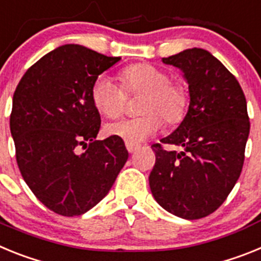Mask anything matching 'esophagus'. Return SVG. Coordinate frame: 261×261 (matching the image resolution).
Listing matches in <instances>:
<instances>
[{
    "label": "esophagus",
    "instance_id": "obj_1",
    "mask_svg": "<svg viewBox=\"0 0 261 261\" xmlns=\"http://www.w3.org/2000/svg\"><path fill=\"white\" fill-rule=\"evenodd\" d=\"M125 146H126V150H128L129 153L132 154V153H135L136 150H137L138 147H140V145H137V144H130V142H126Z\"/></svg>",
    "mask_w": 261,
    "mask_h": 261
}]
</instances>
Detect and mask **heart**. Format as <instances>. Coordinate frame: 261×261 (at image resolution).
Masks as SVG:
<instances>
[{"instance_id":"b5f03b06","label":"heart","mask_w":261,"mask_h":261,"mask_svg":"<svg viewBox=\"0 0 261 261\" xmlns=\"http://www.w3.org/2000/svg\"><path fill=\"white\" fill-rule=\"evenodd\" d=\"M121 88L108 75H99L91 86V100L100 115L116 117L121 114L125 93L142 94L135 119H123L106 125V135L130 144L145 141L158 132L162 119L168 125L181 123L188 111V90L181 82H174L167 71L141 62L126 66L120 73ZM124 90H123L122 89Z\"/></svg>"}]
</instances>
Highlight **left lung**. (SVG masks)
I'll return each mask as SVG.
<instances>
[{
  "label": "left lung",
  "mask_w": 261,
  "mask_h": 261,
  "mask_svg": "<svg viewBox=\"0 0 261 261\" xmlns=\"http://www.w3.org/2000/svg\"><path fill=\"white\" fill-rule=\"evenodd\" d=\"M183 71L190 106L180 125L154 144L149 176L154 199L184 220H199L220 208L239 179L250 135L247 102L237 78L208 50L192 48L162 59Z\"/></svg>",
  "instance_id": "1"
}]
</instances>
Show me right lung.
I'll return each instance as SVG.
<instances>
[{"label":"right lung","mask_w":261,"mask_h":261,"mask_svg":"<svg viewBox=\"0 0 261 261\" xmlns=\"http://www.w3.org/2000/svg\"><path fill=\"white\" fill-rule=\"evenodd\" d=\"M119 60L61 45L36 61L15 89L10 132L18 167L55 213L73 217L94 208L128 159L121 138L95 140L100 115L91 100L94 81Z\"/></svg>","instance_id":"add662e5"}]
</instances>
